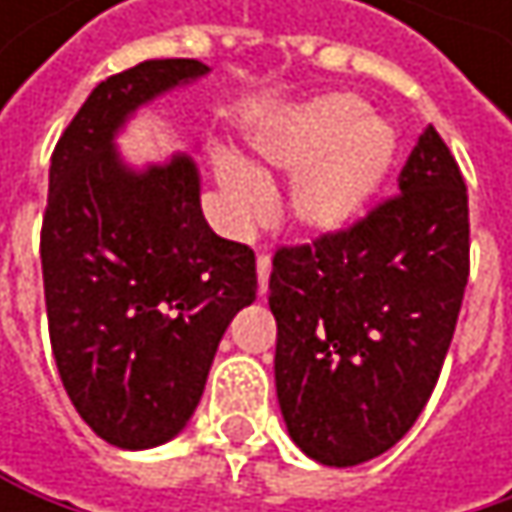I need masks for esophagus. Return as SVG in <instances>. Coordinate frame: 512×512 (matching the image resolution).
<instances>
[{"mask_svg":"<svg viewBox=\"0 0 512 512\" xmlns=\"http://www.w3.org/2000/svg\"><path fill=\"white\" fill-rule=\"evenodd\" d=\"M269 269H272L269 255H257V290H260V296H263L266 287H269Z\"/></svg>","mask_w":512,"mask_h":512,"instance_id":"1","label":"esophagus"}]
</instances>
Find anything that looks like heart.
<instances>
[{
  "label": "heart",
  "instance_id": "b5f03b06",
  "mask_svg": "<svg viewBox=\"0 0 512 512\" xmlns=\"http://www.w3.org/2000/svg\"><path fill=\"white\" fill-rule=\"evenodd\" d=\"M394 151V133L367 121V109L347 94L314 100L255 139L263 168L293 174L287 186L290 222L317 237L356 225L388 174ZM216 180L231 228H249L269 213L266 180L237 156L216 159Z\"/></svg>",
  "mask_w": 512,
  "mask_h": 512
}]
</instances>
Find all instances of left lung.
<instances>
[{
    "label": "left lung",
    "instance_id": "obj_1",
    "mask_svg": "<svg viewBox=\"0 0 512 512\" xmlns=\"http://www.w3.org/2000/svg\"><path fill=\"white\" fill-rule=\"evenodd\" d=\"M400 192L356 225L272 257L275 391L290 439L323 465L394 448L427 406L468 284V192L427 127Z\"/></svg>",
    "mask_w": 512,
    "mask_h": 512
}]
</instances>
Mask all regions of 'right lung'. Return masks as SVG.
Here are the masks:
<instances>
[{"instance_id":"right-lung-1","label":"right lung","mask_w":512,"mask_h":512,"mask_svg":"<svg viewBox=\"0 0 512 512\" xmlns=\"http://www.w3.org/2000/svg\"><path fill=\"white\" fill-rule=\"evenodd\" d=\"M207 70L151 58L103 79L52 151L41 228L52 356L82 421L127 451L186 427L228 323L257 293L255 252L201 213L195 162L139 174L112 148L130 112Z\"/></svg>"}]
</instances>
